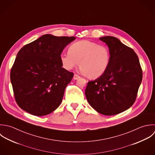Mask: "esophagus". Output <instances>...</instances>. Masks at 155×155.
Here are the masks:
<instances>
[{
	"label": "esophagus",
	"mask_w": 155,
	"mask_h": 155,
	"mask_svg": "<svg viewBox=\"0 0 155 155\" xmlns=\"http://www.w3.org/2000/svg\"><path fill=\"white\" fill-rule=\"evenodd\" d=\"M79 78H80V76H78V75L76 74H74L73 79H74V80H77V79H79Z\"/></svg>",
	"instance_id": "34e87169"
}]
</instances>
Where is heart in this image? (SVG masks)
<instances>
[{"mask_svg": "<svg viewBox=\"0 0 155 155\" xmlns=\"http://www.w3.org/2000/svg\"><path fill=\"white\" fill-rule=\"evenodd\" d=\"M61 61L67 70H71L79 62L81 72L91 78H97L106 72L110 62L109 49L104 46L82 40L72 44L68 53L61 55Z\"/></svg>", "mask_w": 155, "mask_h": 155, "instance_id": "b5f03b06", "label": "heart"}]
</instances>
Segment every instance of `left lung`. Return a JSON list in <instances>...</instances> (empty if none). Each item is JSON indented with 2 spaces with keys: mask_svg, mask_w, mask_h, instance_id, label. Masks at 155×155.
I'll use <instances>...</instances> for the list:
<instances>
[{
  "mask_svg": "<svg viewBox=\"0 0 155 155\" xmlns=\"http://www.w3.org/2000/svg\"><path fill=\"white\" fill-rule=\"evenodd\" d=\"M110 53V62L106 72L88 82L85 96L96 111L105 115L121 113L134 103L142 81L143 71L134 51L118 38H100Z\"/></svg>",
  "mask_w": 155,
  "mask_h": 155,
  "instance_id": "8db88e82",
  "label": "left lung"
}]
</instances>
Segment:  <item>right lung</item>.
Instances as JSON below:
<instances>
[{
    "label": "right lung",
    "instance_id": "1",
    "mask_svg": "<svg viewBox=\"0 0 155 155\" xmlns=\"http://www.w3.org/2000/svg\"><path fill=\"white\" fill-rule=\"evenodd\" d=\"M75 39L46 34L18 52L10 78L15 101L23 110L43 116L60 105L73 77L62 67L61 54Z\"/></svg>",
    "mask_w": 155,
    "mask_h": 155
}]
</instances>
